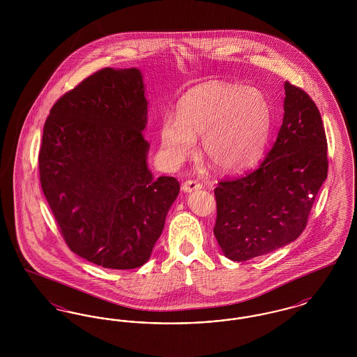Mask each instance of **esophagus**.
Instances as JSON below:
<instances>
[{
	"label": "esophagus",
	"instance_id": "1",
	"mask_svg": "<svg viewBox=\"0 0 357 357\" xmlns=\"http://www.w3.org/2000/svg\"><path fill=\"white\" fill-rule=\"evenodd\" d=\"M201 188H202V185H201L199 182H197V181H186V182L183 183V186H182V190H183L185 192H191V191L201 190Z\"/></svg>",
	"mask_w": 357,
	"mask_h": 357
}]
</instances>
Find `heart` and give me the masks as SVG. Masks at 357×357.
<instances>
[{"instance_id": "1", "label": "heart", "mask_w": 357, "mask_h": 357, "mask_svg": "<svg viewBox=\"0 0 357 357\" xmlns=\"http://www.w3.org/2000/svg\"><path fill=\"white\" fill-rule=\"evenodd\" d=\"M272 127V109L262 92L241 85L210 82L187 91L176 116L165 115L159 127L163 158L178 166L190 155L195 136L201 151L222 172H239L262 156Z\"/></svg>"}]
</instances>
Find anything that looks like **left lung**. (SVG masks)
<instances>
[{
	"label": "left lung",
	"instance_id": "left-lung-1",
	"mask_svg": "<svg viewBox=\"0 0 357 357\" xmlns=\"http://www.w3.org/2000/svg\"><path fill=\"white\" fill-rule=\"evenodd\" d=\"M284 88V119L272 150L257 170L214 190V236L231 261L268 255L300 237L328 175L317 105L301 88L289 82Z\"/></svg>",
	"mask_w": 357,
	"mask_h": 357
}]
</instances>
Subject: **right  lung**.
Returning <instances> with one entry per match:
<instances>
[{
	"label": "right lung",
	"mask_w": 357,
	"mask_h": 357,
	"mask_svg": "<svg viewBox=\"0 0 357 357\" xmlns=\"http://www.w3.org/2000/svg\"><path fill=\"white\" fill-rule=\"evenodd\" d=\"M143 76L104 68L61 96L45 121L40 182L69 249L107 269L144 265L179 194L153 179Z\"/></svg>",
	"instance_id": "add662e5"
}]
</instances>
